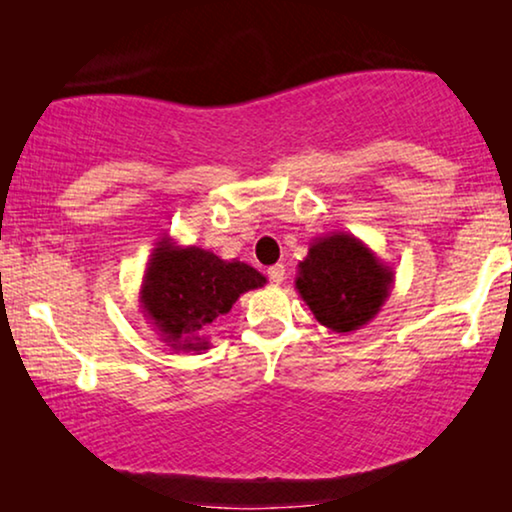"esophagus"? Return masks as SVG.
Returning <instances> with one entry per match:
<instances>
[{
  "instance_id": "1",
  "label": "esophagus",
  "mask_w": 512,
  "mask_h": 512,
  "mask_svg": "<svg viewBox=\"0 0 512 512\" xmlns=\"http://www.w3.org/2000/svg\"><path fill=\"white\" fill-rule=\"evenodd\" d=\"M268 277H270L272 284H282L284 279H286V268H284L282 263L270 265V268H268Z\"/></svg>"
}]
</instances>
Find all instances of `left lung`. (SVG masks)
Returning a JSON list of instances; mask_svg holds the SVG:
<instances>
[{
	"mask_svg": "<svg viewBox=\"0 0 512 512\" xmlns=\"http://www.w3.org/2000/svg\"><path fill=\"white\" fill-rule=\"evenodd\" d=\"M394 286V270L359 237L333 233L310 244L298 263L296 289L314 319L335 333H354L377 317Z\"/></svg>",
	"mask_w": 512,
	"mask_h": 512,
	"instance_id": "8db88e82",
	"label": "left lung"
}]
</instances>
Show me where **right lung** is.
<instances>
[{
  "label": "right lung",
  "instance_id": "1",
  "mask_svg": "<svg viewBox=\"0 0 512 512\" xmlns=\"http://www.w3.org/2000/svg\"><path fill=\"white\" fill-rule=\"evenodd\" d=\"M268 282L242 261H223L200 247H179L172 237L156 242L146 263L139 303L160 340L174 352L207 349V328L228 314L235 300Z\"/></svg>",
  "mask_w": 512,
  "mask_h": 512
}]
</instances>
